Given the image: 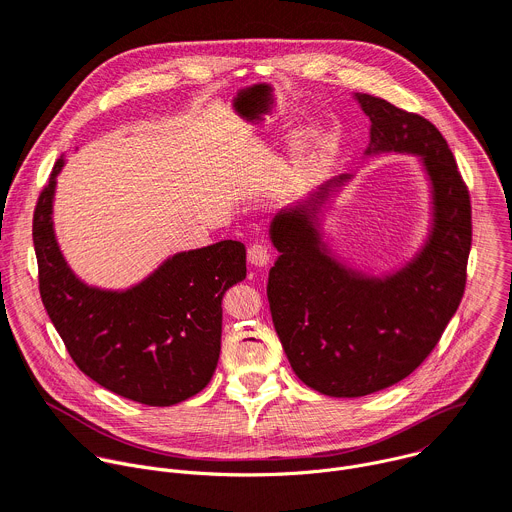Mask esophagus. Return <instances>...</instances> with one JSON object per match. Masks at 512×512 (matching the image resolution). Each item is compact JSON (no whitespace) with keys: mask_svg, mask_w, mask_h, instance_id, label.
I'll return each mask as SVG.
<instances>
[{"mask_svg":"<svg viewBox=\"0 0 512 512\" xmlns=\"http://www.w3.org/2000/svg\"><path fill=\"white\" fill-rule=\"evenodd\" d=\"M248 262H250L252 266H258V268L266 266V264L270 262V252H268V248H266L264 244H252V246L248 248Z\"/></svg>","mask_w":512,"mask_h":512,"instance_id":"esophagus-1","label":"esophagus"}]
</instances>
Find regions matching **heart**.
Returning <instances> with one entry per match:
<instances>
[{"mask_svg":"<svg viewBox=\"0 0 512 512\" xmlns=\"http://www.w3.org/2000/svg\"><path fill=\"white\" fill-rule=\"evenodd\" d=\"M321 140V130L317 126H305L299 132V146L293 156V160L282 170V179H280V193H291L301 175L305 173V168L311 164L313 154L317 150V144Z\"/></svg>","mask_w":512,"mask_h":512,"instance_id":"heart-1","label":"heart"}]
</instances>
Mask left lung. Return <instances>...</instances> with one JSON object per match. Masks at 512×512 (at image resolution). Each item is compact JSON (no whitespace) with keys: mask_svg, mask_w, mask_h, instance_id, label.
Returning a JSON list of instances; mask_svg holds the SVG:
<instances>
[{"mask_svg":"<svg viewBox=\"0 0 512 512\" xmlns=\"http://www.w3.org/2000/svg\"><path fill=\"white\" fill-rule=\"evenodd\" d=\"M370 120L366 158L411 154L429 189L421 248L384 274L333 252L323 221L354 175H339L270 221L278 258L268 274L274 329L295 374L313 390L356 399L407 378L437 346L466 287L470 195L439 130L386 99L354 93Z\"/></svg>","mask_w":512,"mask_h":512,"instance_id":"obj_1","label":"left lung"}]
</instances>
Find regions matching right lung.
<instances>
[{"label": "right lung", "mask_w": 512, "mask_h": 512, "mask_svg": "<svg viewBox=\"0 0 512 512\" xmlns=\"http://www.w3.org/2000/svg\"><path fill=\"white\" fill-rule=\"evenodd\" d=\"M56 160L38 197L32 240L40 297L52 325L91 380L124 399L170 407L203 390L221 350V299L246 278L236 240L168 256L128 289L87 285L67 264L54 234Z\"/></svg>", "instance_id": "add662e5"}]
</instances>
